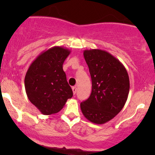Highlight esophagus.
<instances>
[{"mask_svg": "<svg viewBox=\"0 0 155 155\" xmlns=\"http://www.w3.org/2000/svg\"><path fill=\"white\" fill-rule=\"evenodd\" d=\"M72 90H73V94H76V91H77V87H76V86H73V87H72Z\"/></svg>", "mask_w": 155, "mask_h": 155, "instance_id": "obj_1", "label": "esophagus"}]
</instances>
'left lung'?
<instances>
[{"mask_svg":"<svg viewBox=\"0 0 155 155\" xmlns=\"http://www.w3.org/2000/svg\"><path fill=\"white\" fill-rule=\"evenodd\" d=\"M92 91L88 99L81 103L84 116L94 124H103L116 116L124 107L130 90L126 68L118 59L101 49L85 50Z\"/></svg>","mask_w":155,"mask_h":155,"instance_id":"obj_1","label":"left lung"}]
</instances>
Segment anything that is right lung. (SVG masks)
Wrapping results in <instances>:
<instances>
[{"label": "right lung", "mask_w": 155, "mask_h": 155, "mask_svg": "<svg viewBox=\"0 0 155 155\" xmlns=\"http://www.w3.org/2000/svg\"><path fill=\"white\" fill-rule=\"evenodd\" d=\"M70 50L54 46L43 51L30 65L25 78L28 98L43 115L55 114L73 97L63 64Z\"/></svg>", "instance_id": "obj_1"}]
</instances>
